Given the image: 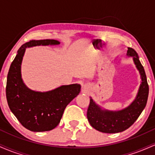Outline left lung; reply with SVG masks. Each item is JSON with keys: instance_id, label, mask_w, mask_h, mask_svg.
Listing matches in <instances>:
<instances>
[{"instance_id": "8db88e82", "label": "left lung", "mask_w": 155, "mask_h": 155, "mask_svg": "<svg viewBox=\"0 0 155 155\" xmlns=\"http://www.w3.org/2000/svg\"><path fill=\"white\" fill-rule=\"evenodd\" d=\"M127 55L133 58V61L139 71L141 77L137 97L127 108L119 111H109L102 110L90 99V105L87 112V120L97 130L106 133H116L129 128L136 122L147 105L149 95V85L144 69L140 63L138 55L132 48H128Z\"/></svg>"}]
</instances>
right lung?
<instances>
[{"label":"right lung","mask_w":155,"mask_h":155,"mask_svg":"<svg viewBox=\"0 0 155 155\" xmlns=\"http://www.w3.org/2000/svg\"><path fill=\"white\" fill-rule=\"evenodd\" d=\"M52 39L31 40L17 51L7 76L6 95L12 113L23 127L33 132H44L58 125L67 105L79 95L77 84L64 85L51 91L35 92L28 89L21 78V63L27 47L59 44Z\"/></svg>","instance_id":"1"}]
</instances>
